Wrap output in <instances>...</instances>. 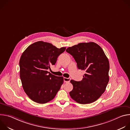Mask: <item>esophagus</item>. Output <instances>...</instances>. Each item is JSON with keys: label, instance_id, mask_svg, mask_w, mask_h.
<instances>
[{"label": "esophagus", "instance_id": "34e87169", "mask_svg": "<svg viewBox=\"0 0 130 130\" xmlns=\"http://www.w3.org/2000/svg\"><path fill=\"white\" fill-rule=\"evenodd\" d=\"M70 81V78H64V81L65 82H69Z\"/></svg>", "mask_w": 130, "mask_h": 130}]
</instances>
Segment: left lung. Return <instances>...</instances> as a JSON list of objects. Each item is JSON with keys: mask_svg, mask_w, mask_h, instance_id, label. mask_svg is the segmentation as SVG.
<instances>
[{"mask_svg": "<svg viewBox=\"0 0 130 130\" xmlns=\"http://www.w3.org/2000/svg\"><path fill=\"white\" fill-rule=\"evenodd\" d=\"M78 69L85 71L82 80H71V98L80 104L96 101L105 91L109 81V61L100 46L94 42L82 43L68 47Z\"/></svg>", "mask_w": 130, "mask_h": 130, "instance_id": "8db88e82", "label": "left lung"}]
</instances>
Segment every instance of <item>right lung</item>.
Returning a JSON list of instances; mask_svg holds the SVG:
<instances>
[{"label":"right lung","mask_w":130,"mask_h":130,"mask_svg":"<svg viewBox=\"0 0 130 130\" xmlns=\"http://www.w3.org/2000/svg\"><path fill=\"white\" fill-rule=\"evenodd\" d=\"M66 47L58 48L52 44L39 41L27 47L20 60V78L23 89L33 101L44 104L52 100L63 83V77L47 71L56 63Z\"/></svg>","instance_id":"right-lung-1"}]
</instances>
